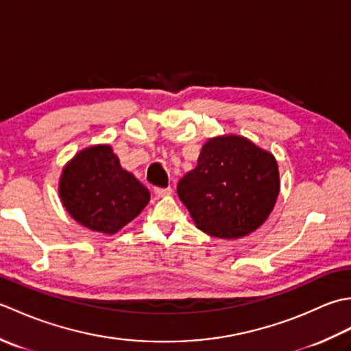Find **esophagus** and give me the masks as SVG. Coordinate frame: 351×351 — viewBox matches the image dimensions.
Wrapping results in <instances>:
<instances>
[{
  "label": "esophagus",
  "instance_id": "1",
  "mask_svg": "<svg viewBox=\"0 0 351 351\" xmlns=\"http://www.w3.org/2000/svg\"><path fill=\"white\" fill-rule=\"evenodd\" d=\"M154 191H155V195L158 196V197H164V196H170V195H171V191H173V190H171L170 187H167V189H160V187H156Z\"/></svg>",
  "mask_w": 351,
  "mask_h": 351
}]
</instances>
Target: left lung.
Returning a JSON list of instances; mask_svg holds the SVG:
<instances>
[{
  "label": "left lung",
  "instance_id": "obj_1",
  "mask_svg": "<svg viewBox=\"0 0 351 351\" xmlns=\"http://www.w3.org/2000/svg\"><path fill=\"white\" fill-rule=\"evenodd\" d=\"M280 182L273 154L241 136L206 141L197 166L178 184L196 226L225 240L256 230L273 211Z\"/></svg>",
  "mask_w": 351,
  "mask_h": 351
}]
</instances>
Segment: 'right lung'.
<instances>
[{"instance_id":"obj_1","label":"right lung","mask_w":351,"mask_h":351,"mask_svg":"<svg viewBox=\"0 0 351 351\" xmlns=\"http://www.w3.org/2000/svg\"><path fill=\"white\" fill-rule=\"evenodd\" d=\"M58 195L81 226L108 235L136 219L151 199L110 145L86 147L73 156L63 167Z\"/></svg>"}]
</instances>
